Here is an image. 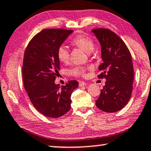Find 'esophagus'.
<instances>
[{"label": "esophagus", "mask_w": 151, "mask_h": 151, "mask_svg": "<svg viewBox=\"0 0 151 151\" xmlns=\"http://www.w3.org/2000/svg\"><path fill=\"white\" fill-rule=\"evenodd\" d=\"M86 82H83V81H80V82H79V86H80V87L84 86H86Z\"/></svg>", "instance_id": "1"}]
</instances>
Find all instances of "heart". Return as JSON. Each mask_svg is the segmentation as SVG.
<instances>
[{
    "label": "heart",
    "mask_w": 151,
    "mask_h": 151,
    "mask_svg": "<svg viewBox=\"0 0 151 151\" xmlns=\"http://www.w3.org/2000/svg\"><path fill=\"white\" fill-rule=\"evenodd\" d=\"M71 43L73 45L82 48L84 52L87 54H90L93 52L95 49V43L88 36L79 35L74 38L71 41ZM69 50L67 47L65 45H61L58 47L57 50V56L58 60L62 63H67L69 59ZM85 69L84 67L80 66H75L72 67L71 69L69 70V74L72 76H81L84 73Z\"/></svg>",
    "instance_id": "obj_1"
}]
</instances>
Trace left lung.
Here are the masks:
<instances>
[{
	"mask_svg": "<svg viewBox=\"0 0 151 151\" xmlns=\"http://www.w3.org/2000/svg\"><path fill=\"white\" fill-rule=\"evenodd\" d=\"M91 32L101 45L103 63L99 70L102 73L98 78L106 80L96 106L106 112H118L132 95L134 76L132 55L123 41L110 30L96 28Z\"/></svg>",
	"mask_w": 151,
	"mask_h": 151,
	"instance_id": "left-lung-1",
	"label": "left lung"
}]
</instances>
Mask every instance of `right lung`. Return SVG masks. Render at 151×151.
<instances>
[{"mask_svg":"<svg viewBox=\"0 0 151 151\" xmlns=\"http://www.w3.org/2000/svg\"><path fill=\"white\" fill-rule=\"evenodd\" d=\"M73 32L56 28L41 30L31 39L24 52V88L35 108L49 118L56 119L69 112L71 95L78 87L76 80L61 86L54 82L60 70L57 50Z\"/></svg>","mask_w":151,"mask_h":151,"instance_id":"right-lung-1","label":"right lung"}]
</instances>
